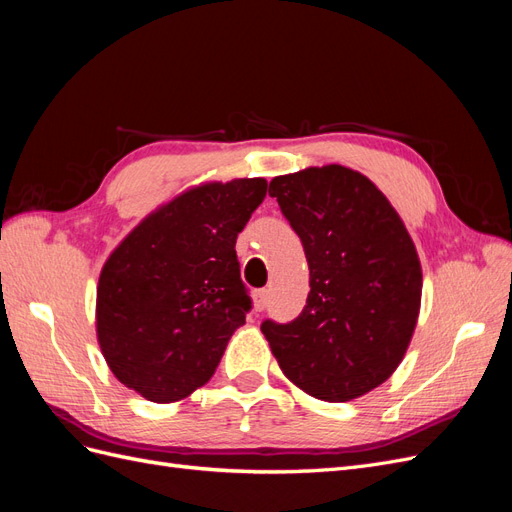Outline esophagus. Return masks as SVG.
I'll use <instances>...</instances> for the list:
<instances>
[{"instance_id": "34e87169", "label": "esophagus", "mask_w": 512, "mask_h": 512, "mask_svg": "<svg viewBox=\"0 0 512 512\" xmlns=\"http://www.w3.org/2000/svg\"><path fill=\"white\" fill-rule=\"evenodd\" d=\"M269 303V292L267 290H256L254 292V309L256 312H262Z\"/></svg>"}]
</instances>
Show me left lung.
Returning <instances> with one entry per match:
<instances>
[{"label": "left lung", "instance_id": "8db88e82", "mask_svg": "<svg viewBox=\"0 0 512 512\" xmlns=\"http://www.w3.org/2000/svg\"><path fill=\"white\" fill-rule=\"evenodd\" d=\"M269 194L303 243L309 294L292 322L265 320L260 331L307 395L361 397L408 350L423 290L416 247L386 196L346 166L275 177Z\"/></svg>", "mask_w": 512, "mask_h": 512}]
</instances>
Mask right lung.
Listing matches in <instances>:
<instances>
[{"mask_svg": "<svg viewBox=\"0 0 512 512\" xmlns=\"http://www.w3.org/2000/svg\"><path fill=\"white\" fill-rule=\"evenodd\" d=\"M265 196L260 177L198 185L153 211L108 256L96 329L121 384L170 404L209 382L252 309L235 243Z\"/></svg>", "mask_w": 512, "mask_h": 512, "instance_id": "add662e5", "label": "right lung"}]
</instances>
